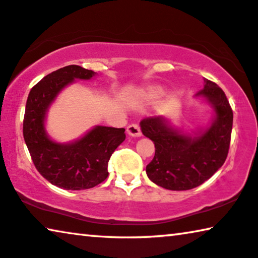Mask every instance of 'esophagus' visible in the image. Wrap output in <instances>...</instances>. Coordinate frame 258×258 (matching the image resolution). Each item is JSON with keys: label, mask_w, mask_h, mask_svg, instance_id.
<instances>
[{"label": "esophagus", "mask_w": 258, "mask_h": 258, "mask_svg": "<svg viewBox=\"0 0 258 258\" xmlns=\"http://www.w3.org/2000/svg\"><path fill=\"white\" fill-rule=\"evenodd\" d=\"M127 133L132 137H141V128L138 124H131L127 126Z\"/></svg>", "instance_id": "34e87169"}]
</instances>
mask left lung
I'll return each mask as SVG.
<instances>
[{
    "instance_id": "obj_1",
    "label": "left lung",
    "mask_w": 258,
    "mask_h": 258,
    "mask_svg": "<svg viewBox=\"0 0 258 258\" xmlns=\"http://www.w3.org/2000/svg\"><path fill=\"white\" fill-rule=\"evenodd\" d=\"M196 96L213 106L212 125L196 137L172 128L163 117H148L140 122L145 137L155 145V155L146 167L148 178L168 190L197 187L212 177L227 159L233 126V111L224 90L205 79Z\"/></svg>"
}]
</instances>
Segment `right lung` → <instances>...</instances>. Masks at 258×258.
Segmentation results:
<instances>
[{"mask_svg": "<svg viewBox=\"0 0 258 258\" xmlns=\"http://www.w3.org/2000/svg\"><path fill=\"white\" fill-rule=\"evenodd\" d=\"M96 73L71 64L46 75L31 89L26 101L23 136L34 167L44 178L66 190L90 189L104 182L112 153L125 140V128L96 126L72 144H57L46 134L44 121L57 94L75 79Z\"/></svg>", "mask_w": 258, "mask_h": 258, "instance_id": "add662e5", "label": "right lung"}]
</instances>
